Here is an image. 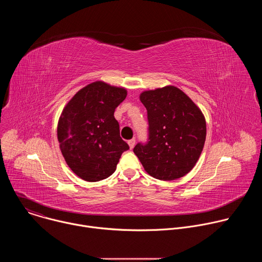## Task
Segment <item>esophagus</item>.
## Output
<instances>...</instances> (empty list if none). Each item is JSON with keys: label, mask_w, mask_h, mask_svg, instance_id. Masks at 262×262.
<instances>
[{"label": "esophagus", "mask_w": 262, "mask_h": 262, "mask_svg": "<svg viewBox=\"0 0 262 262\" xmlns=\"http://www.w3.org/2000/svg\"><path fill=\"white\" fill-rule=\"evenodd\" d=\"M128 145H129V148L133 149L135 147V143H136V140L135 139H132V140H128Z\"/></svg>", "instance_id": "esophagus-1"}]
</instances>
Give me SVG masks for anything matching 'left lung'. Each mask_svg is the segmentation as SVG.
Returning <instances> with one entry per match:
<instances>
[{"instance_id":"left-lung-1","label":"left lung","mask_w":262,"mask_h":262,"mask_svg":"<svg viewBox=\"0 0 262 262\" xmlns=\"http://www.w3.org/2000/svg\"><path fill=\"white\" fill-rule=\"evenodd\" d=\"M149 122V141L134 148L144 170L160 180H175L197 164L206 138L200 107L182 90L165 86L140 94Z\"/></svg>"}]
</instances>
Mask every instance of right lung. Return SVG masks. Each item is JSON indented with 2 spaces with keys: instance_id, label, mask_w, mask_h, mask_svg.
Listing matches in <instances>:
<instances>
[{
  "instance_id": "1",
  "label": "right lung",
  "mask_w": 262,
  "mask_h": 262,
  "mask_svg": "<svg viewBox=\"0 0 262 262\" xmlns=\"http://www.w3.org/2000/svg\"><path fill=\"white\" fill-rule=\"evenodd\" d=\"M126 95L123 87L96 81L64 106L57 126L60 150L71 171L83 180L95 182L111 176L129 148L114 117Z\"/></svg>"
}]
</instances>
